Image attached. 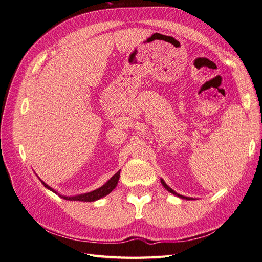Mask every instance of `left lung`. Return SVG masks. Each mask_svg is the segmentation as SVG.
I'll list each match as a JSON object with an SVG mask.
<instances>
[{"instance_id": "left-lung-1", "label": "left lung", "mask_w": 262, "mask_h": 262, "mask_svg": "<svg viewBox=\"0 0 262 262\" xmlns=\"http://www.w3.org/2000/svg\"><path fill=\"white\" fill-rule=\"evenodd\" d=\"M161 182H162V185L164 186V188L167 190V191H169L170 193H172V194H175L176 196H178V198H180V199H185V200H192V198H189V196H185V195H182V194H179V193H177L176 191H173V190L166 184V182L161 178Z\"/></svg>"}]
</instances>
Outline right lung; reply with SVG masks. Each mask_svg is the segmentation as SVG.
Wrapping results in <instances>:
<instances>
[{
	"label": "right lung",
	"mask_w": 262,
	"mask_h": 262,
	"mask_svg": "<svg viewBox=\"0 0 262 262\" xmlns=\"http://www.w3.org/2000/svg\"><path fill=\"white\" fill-rule=\"evenodd\" d=\"M119 177H120V170H119L118 172H116L115 175L110 178L105 185H102L100 188L96 189V190H93V191L91 192H86V193H82V194H77V195H63L61 194L60 192H58L57 190H54L53 188H51L50 186H48L46 184V182H43L40 178V181L41 184L47 188L49 189L50 191L54 192L55 194L60 195L61 198H63V199L66 200H70V201H83V202H93V201H96V200H99L101 199V198L106 196L107 194H109L110 192L113 191V190L117 187L118 185V181H119Z\"/></svg>",
	"instance_id": "add662e5"
}]
</instances>
